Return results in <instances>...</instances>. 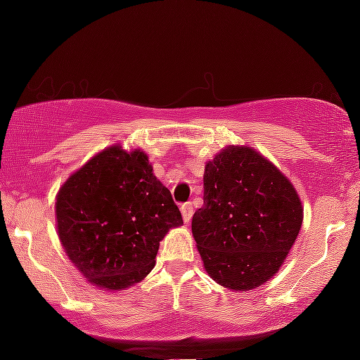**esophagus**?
Instances as JSON below:
<instances>
[{
  "instance_id": "esophagus-1",
  "label": "esophagus",
  "mask_w": 360,
  "mask_h": 360,
  "mask_svg": "<svg viewBox=\"0 0 360 360\" xmlns=\"http://www.w3.org/2000/svg\"><path fill=\"white\" fill-rule=\"evenodd\" d=\"M181 213H183V220H184V223L191 221L193 213H194L193 205H191V203H184L183 206H181Z\"/></svg>"
}]
</instances>
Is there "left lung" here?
<instances>
[{
    "instance_id": "1",
    "label": "left lung",
    "mask_w": 360,
    "mask_h": 360,
    "mask_svg": "<svg viewBox=\"0 0 360 360\" xmlns=\"http://www.w3.org/2000/svg\"><path fill=\"white\" fill-rule=\"evenodd\" d=\"M203 184L191 230L205 271L232 291L259 288L281 269L301 230L295 186L247 146H230L208 160Z\"/></svg>"
}]
</instances>
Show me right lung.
Listing matches in <instances>:
<instances>
[{"label":"right lung","instance_id":"right-lung-1","mask_svg":"<svg viewBox=\"0 0 360 360\" xmlns=\"http://www.w3.org/2000/svg\"><path fill=\"white\" fill-rule=\"evenodd\" d=\"M57 233L94 286L125 289L154 269L159 242L183 225L171 191L143 150L113 146L69 176L57 193Z\"/></svg>","mask_w":360,"mask_h":360}]
</instances>
